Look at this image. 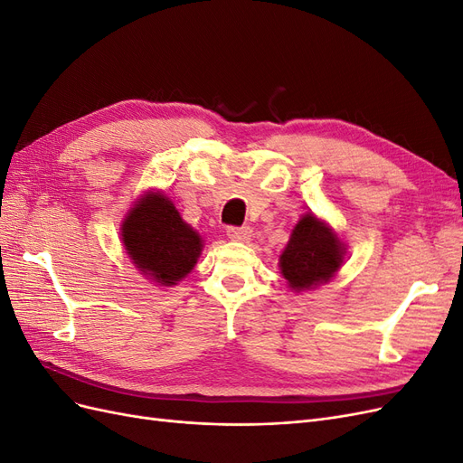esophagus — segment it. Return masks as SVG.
<instances>
[{
    "label": "esophagus",
    "instance_id": "obj_1",
    "mask_svg": "<svg viewBox=\"0 0 463 463\" xmlns=\"http://www.w3.org/2000/svg\"><path fill=\"white\" fill-rule=\"evenodd\" d=\"M228 237L232 241H247V240H250V228L249 226H230L228 228Z\"/></svg>",
    "mask_w": 463,
    "mask_h": 463
}]
</instances>
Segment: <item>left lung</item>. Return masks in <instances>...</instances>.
Segmentation results:
<instances>
[{
  "instance_id": "1",
  "label": "left lung",
  "mask_w": 463,
  "mask_h": 463,
  "mask_svg": "<svg viewBox=\"0 0 463 463\" xmlns=\"http://www.w3.org/2000/svg\"><path fill=\"white\" fill-rule=\"evenodd\" d=\"M344 262V247L335 233L313 214H305L293 228L279 257V269L293 289H309L328 282Z\"/></svg>"
}]
</instances>
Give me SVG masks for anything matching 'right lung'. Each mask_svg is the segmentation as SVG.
<instances>
[{"instance_id":"1","label":"right lung","mask_w":463,"mask_h":463,"mask_svg":"<svg viewBox=\"0 0 463 463\" xmlns=\"http://www.w3.org/2000/svg\"><path fill=\"white\" fill-rule=\"evenodd\" d=\"M121 237L137 269L160 286H175L185 278L203 249L201 235L160 193H148L135 204L123 222Z\"/></svg>"}]
</instances>
